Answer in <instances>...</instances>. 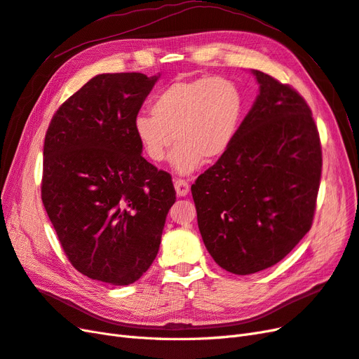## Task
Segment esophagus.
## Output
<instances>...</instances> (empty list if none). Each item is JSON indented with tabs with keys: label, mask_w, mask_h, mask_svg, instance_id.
<instances>
[{
	"label": "esophagus",
	"mask_w": 359,
	"mask_h": 359,
	"mask_svg": "<svg viewBox=\"0 0 359 359\" xmlns=\"http://www.w3.org/2000/svg\"><path fill=\"white\" fill-rule=\"evenodd\" d=\"M174 188H176V192L179 197H185V196H188L191 187L185 179H176L174 180Z\"/></svg>",
	"instance_id": "34e87169"
}]
</instances>
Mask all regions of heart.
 <instances>
[{
	"label": "heart",
	"instance_id": "heart-1",
	"mask_svg": "<svg viewBox=\"0 0 359 359\" xmlns=\"http://www.w3.org/2000/svg\"><path fill=\"white\" fill-rule=\"evenodd\" d=\"M140 114L134 132L147 158L161 162L171 155L177 172L197 170L230 149L245 114V96L236 83L221 76L179 79L163 88Z\"/></svg>",
	"mask_w": 359,
	"mask_h": 359
}]
</instances>
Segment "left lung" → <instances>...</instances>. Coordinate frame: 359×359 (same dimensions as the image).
<instances>
[{"label": "left lung", "mask_w": 359, "mask_h": 359, "mask_svg": "<svg viewBox=\"0 0 359 359\" xmlns=\"http://www.w3.org/2000/svg\"><path fill=\"white\" fill-rule=\"evenodd\" d=\"M254 75L260 95L233 144L191 187L204 245L236 275L271 268L310 231L322 176L309 104L292 86Z\"/></svg>", "instance_id": "1"}]
</instances>
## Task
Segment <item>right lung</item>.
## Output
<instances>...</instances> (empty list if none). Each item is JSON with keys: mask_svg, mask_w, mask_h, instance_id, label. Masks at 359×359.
I'll return each instance as SVG.
<instances>
[{"mask_svg": "<svg viewBox=\"0 0 359 359\" xmlns=\"http://www.w3.org/2000/svg\"><path fill=\"white\" fill-rule=\"evenodd\" d=\"M158 76L102 74L60 105L43 144L42 201L67 260L128 285L159 251L176 201L171 176L141 156L134 120Z\"/></svg>", "mask_w": 359, "mask_h": 359, "instance_id": "obj_1", "label": "right lung"}]
</instances>
